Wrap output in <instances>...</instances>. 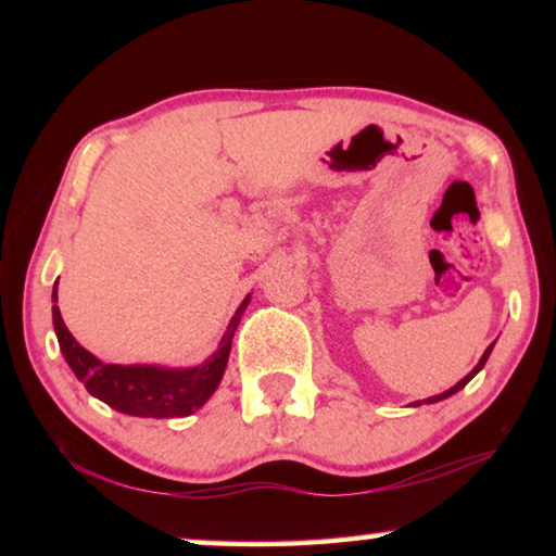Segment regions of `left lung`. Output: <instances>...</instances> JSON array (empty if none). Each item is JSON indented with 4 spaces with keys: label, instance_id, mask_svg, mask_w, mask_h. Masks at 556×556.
<instances>
[{
    "label": "left lung",
    "instance_id": "left-lung-1",
    "mask_svg": "<svg viewBox=\"0 0 556 556\" xmlns=\"http://www.w3.org/2000/svg\"><path fill=\"white\" fill-rule=\"evenodd\" d=\"M493 345L495 343H491V345H488L485 348V353L481 355V361H478V365H476V368L473 370H470L468 375H466V378L464 380H458L456 384H454V388H448L446 392H441V394H434V397H427V400H417V402H412V407H419V404H434V402H441V400H446V397H451V394H456L458 390H464L466 388V384L470 382V380H473L476 378V375L478 372H481L483 370V365H485V361H488V357H491V353H493Z\"/></svg>",
    "mask_w": 556,
    "mask_h": 556
}]
</instances>
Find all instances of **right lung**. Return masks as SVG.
Returning a JSON list of instances; mask_svg holds the SVG:
<instances>
[{"mask_svg":"<svg viewBox=\"0 0 556 556\" xmlns=\"http://www.w3.org/2000/svg\"><path fill=\"white\" fill-rule=\"evenodd\" d=\"M59 301V281L53 285V304ZM250 304V294L242 299L238 312L230 318L228 331L223 333L218 351L205 357L193 368H166V365H115L102 363L100 357L86 351L73 333L65 328L61 308L53 306V328L59 338L61 353L86 390L112 409L129 417L144 419H172L188 417L201 409L211 394L218 390L230 357L232 336Z\"/></svg>","mask_w":556,"mask_h":556,"instance_id":"1","label":"right lung"}]
</instances>
